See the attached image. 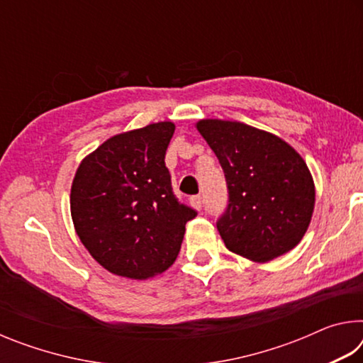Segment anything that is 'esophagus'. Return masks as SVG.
Segmentation results:
<instances>
[{"label":"esophagus","mask_w":363,"mask_h":363,"mask_svg":"<svg viewBox=\"0 0 363 363\" xmlns=\"http://www.w3.org/2000/svg\"><path fill=\"white\" fill-rule=\"evenodd\" d=\"M190 205H192L195 210H201V206H203V200H201L200 195H194L192 199H190Z\"/></svg>","instance_id":"esophagus-1"}]
</instances>
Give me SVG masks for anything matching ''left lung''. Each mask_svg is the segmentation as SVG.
Here are the masks:
<instances>
[{"label": "left lung", "instance_id": "1", "mask_svg": "<svg viewBox=\"0 0 363 363\" xmlns=\"http://www.w3.org/2000/svg\"><path fill=\"white\" fill-rule=\"evenodd\" d=\"M196 130L223 167L229 205L218 219L225 247L255 262L288 253L311 224L315 187L284 139L240 121L200 120Z\"/></svg>", "mask_w": 363, "mask_h": 363}]
</instances>
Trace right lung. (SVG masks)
Here are the masks:
<instances>
[{"instance_id": "obj_1", "label": "right lung", "mask_w": 363, "mask_h": 363, "mask_svg": "<svg viewBox=\"0 0 363 363\" xmlns=\"http://www.w3.org/2000/svg\"><path fill=\"white\" fill-rule=\"evenodd\" d=\"M173 134L171 121L116 134L83 158L73 177L70 211L79 240L120 277L164 272L196 216L171 187L164 155Z\"/></svg>"}]
</instances>
